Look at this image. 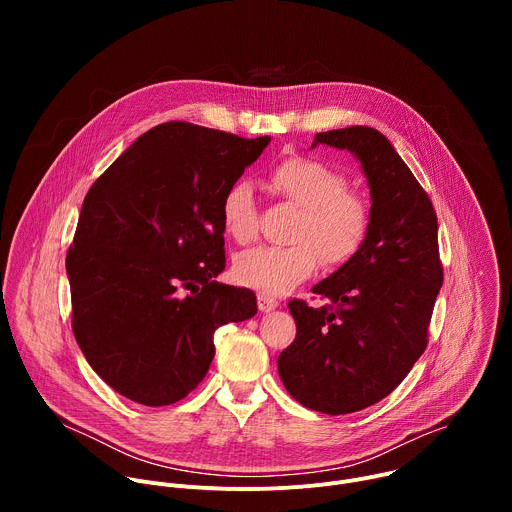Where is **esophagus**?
Masks as SVG:
<instances>
[{
    "mask_svg": "<svg viewBox=\"0 0 512 512\" xmlns=\"http://www.w3.org/2000/svg\"><path fill=\"white\" fill-rule=\"evenodd\" d=\"M257 306H259L261 312H269V310H275L279 306V302L273 296L265 294V291H259V294H257Z\"/></svg>",
    "mask_w": 512,
    "mask_h": 512,
    "instance_id": "34e87169",
    "label": "esophagus"
}]
</instances>
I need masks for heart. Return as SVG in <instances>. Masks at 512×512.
Here are the masks:
<instances>
[{
  "label": "heart",
  "mask_w": 512,
  "mask_h": 512,
  "mask_svg": "<svg viewBox=\"0 0 512 512\" xmlns=\"http://www.w3.org/2000/svg\"><path fill=\"white\" fill-rule=\"evenodd\" d=\"M269 184L283 200L300 206L289 231L294 243L239 253L233 263L237 283L265 294H287L316 273L320 259L330 267L344 265L367 241L369 202L348 188V178L334 166L308 156H289L271 168ZM221 223L239 245L257 237V204L247 180H237L225 190Z\"/></svg>",
  "instance_id": "obj_1"
}]
</instances>
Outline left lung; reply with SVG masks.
Masks as SVG:
<instances>
[{"label": "left lung", "instance_id": "left-lung-1", "mask_svg": "<svg viewBox=\"0 0 512 512\" xmlns=\"http://www.w3.org/2000/svg\"><path fill=\"white\" fill-rule=\"evenodd\" d=\"M318 143L360 160L371 229L350 261L314 285L328 304H287L298 332L277 371L304 407L344 415L385 399L423 354L444 267L433 204L381 131L352 125L316 133Z\"/></svg>", "mask_w": 512, "mask_h": 512}]
</instances>
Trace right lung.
Returning <instances> with one entry per match:
<instances>
[{
    "mask_svg": "<svg viewBox=\"0 0 512 512\" xmlns=\"http://www.w3.org/2000/svg\"><path fill=\"white\" fill-rule=\"evenodd\" d=\"M186 121L143 133L95 180L66 253L72 332L123 397L162 407L208 373L214 330L257 314L225 269L221 198L267 148Z\"/></svg>",
    "mask_w": 512,
    "mask_h": 512,
    "instance_id": "1",
    "label": "right lung"
}]
</instances>
